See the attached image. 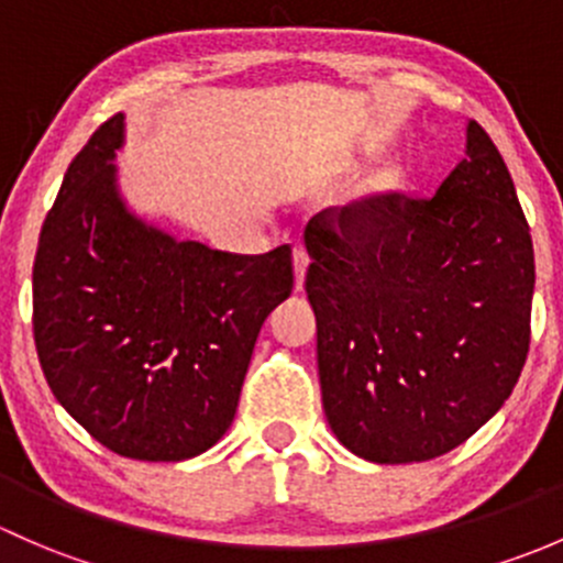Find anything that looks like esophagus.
<instances>
[{
	"mask_svg": "<svg viewBox=\"0 0 563 563\" xmlns=\"http://www.w3.org/2000/svg\"><path fill=\"white\" fill-rule=\"evenodd\" d=\"M292 265H295V289H303L306 268H309V254L303 246L292 249Z\"/></svg>",
	"mask_w": 563,
	"mask_h": 563,
	"instance_id": "1",
	"label": "esophagus"
}]
</instances>
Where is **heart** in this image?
Masks as SVG:
<instances>
[{"label": "heart", "instance_id": "heart-1", "mask_svg": "<svg viewBox=\"0 0 563 563\" xmlns=\"http://www.w3.org/2000/svg\"><path fill=\"white\" fill-rule=\"evenodd\" d=\"M398 181H401V173H398V170H385L376 184H379V189H393Z\"/></svg>", "mask_w": 563, "mask_h": 563}]
</instances>
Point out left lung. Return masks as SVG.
I'll list each match as a JSON object with an SVG mask.
<instances>
[{
  "instance_id": "1",
  "label": "left lung",
  "mask_w": 563,
  "mask_h": 563,
  "mask_svg": "<svg viewBox=\"0 0 563 563\" xmlns=\"http://www.w3.org/2000/svg\"><path fill=\"white\" fill-rule=\"evenodd\" d=\"M306 252L322 407L350 453L431 461L504 407L529 355L534 246L477 121L431 200L317 213Z\"/></svg>"
}]
</instances>
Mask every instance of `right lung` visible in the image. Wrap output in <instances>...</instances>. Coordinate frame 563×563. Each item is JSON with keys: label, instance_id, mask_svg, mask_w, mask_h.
<instances>
[{"label": "right lung", "instance_id": "add662e5", "mask_svg": "<svg viewBox=\"0 0 563 563\" xmlns=\"http://www.w3.org/2000/svg\"><path fill=\"white\" fill-rule=\"evenodd\" d=\"M124 113L69 162L32 271L34 344L56 401L135 461H187L224 437L292 249L217 252L137 217L119 189Z\"/></svg>", "mask_w": 563, "mask_h": 563}]
</instances>
